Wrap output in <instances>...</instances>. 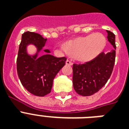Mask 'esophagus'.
<instances>
[{
	"label": "esophagus",
	"instance_id": "1",
	"mask_svg": "<svg viewBox=\"0 0 129 129\" xmlns=\"http://www.w3.org/2000/svg\"><path fill=\"white\" fill-rule=\"evenodd\" d=\"M66 63L67 65H69V66H72L73 65V63L72 62V61L69 60V59H67Z\"/></svg>",
	"mask_w": 129,
	"mask_h": 129
}]
</instances>
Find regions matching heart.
I'll return each mask as SVG.
<instances>
[{
    "mask_svg": "<svg viewBox=\"0 0 129 129\" xmlns=\"http://www.w3.org/2000/svg\"><path fill=\"white\" fill-rule=\"evenodd\" d=\"M106 40L101 33H92L67 41L66 47H61L65 53H70L81 61H88L95 58L104 49Z\"/></svg>",
    "mask_w": 129,
    "mask_h": 129,
    "instance_id": "b5f03b06",
    "label": "heart"
}]
</instances>
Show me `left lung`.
Returning a JSON list of instances; mask_svg holds the SVG:
<instances>
[{"label":"left lung","instance_id":"obj_1","mask_svg":"<svg viewBox=\"0 0 129 129\" xmlns=\"http://www.w3.org/2000/svg\"><path fill=\"white\" fill-rule=\"evenodd\" d=\"M108 41L114 49L110 52H102L94 59L82 64L73 65V85L75 91L83 96H91L106 84L112 74L115 62V35L110 31Z\"/></svg>","mask_w":129,"mask_h":129}]
</instances>
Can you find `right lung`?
Listing matches in <instances>:
<instances>
[{"mask_svg": "<svg viewBox=\"0 0 129 129\" xmlns=\"http://www.w3.org/2000/svg\"><path fill=\"white\" fill-rule=\"evenodd\" d=\"M47 39L38 33L27 31L22 35L17 59V70L21 84L33 95L44 96L51 92L53 81L59 71L66 64V57H55L45 49L46 54L37 57V53L27 54V45L33 44L37 52L44 47Z\"/></svg>", "mask_w": 129, "mask_h": 129, "instance_id": "add662e5", "label": "right lung"}]
</instances>
